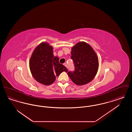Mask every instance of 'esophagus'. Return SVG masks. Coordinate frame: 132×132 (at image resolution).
Here are the masks:
<instances>
[{
	"mask_svg": "<svg viewBox=\"0 0 132 132\" xmlns=\"http://www.w3.org/2000/svg\"><path fill=\"white\" fill-rule=\"evenodd\" d=\"M63 65L65 66V67H66L67 68V63H64L63 64Z\"/></svg>",
	"mask_w": 132,
	"mask_h": 132,
	"instance_id": "obj_1",
	"label": "esophagus"
}]
</instances>
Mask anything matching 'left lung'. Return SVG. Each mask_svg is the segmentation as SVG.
<instances>
[{"label":"left lung","mask_w":132,"mask_h":132,"mask_svg":"<svg viewBox=\"0 0 132 132\" xmlns=\"http://www.w3.org/2000/svg\"><path fill=\"white\" fill-rule=\"evenodd\" d=\"M71 59L75 66L74 71L67 74L72 82L84 85L93 80L98 68V60L92 47L85 42H80L72 48Z\"/></svg>","instance_id":"obj_1"}]
</instances>
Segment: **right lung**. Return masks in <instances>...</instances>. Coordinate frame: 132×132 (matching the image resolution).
<instances>
[{
    "instance_id": "right-lung-1",
    "label": "right lung",
    "mask_w": 132,
    "mask_h": 132,
    "mask_svg": "<svg viewBox=\"0 0 132 132\" xmlns=\"http://www.w3.org/2000/svg\"><path fill=\"white\" fill-rule=\"evenodd\" d=\"M31 74L38 82L50 85L55 81L56 76L68 69L54 57L53 48L46 43L39 44L34 51L29 62Z\"/></svg>"
}]
</instances>
